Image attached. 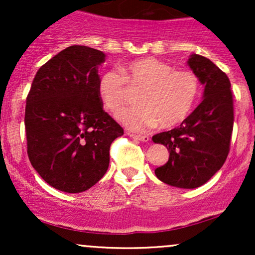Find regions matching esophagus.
I'll return each instance as SVG.
<instances>
[{
	"mask_svg": "<svg viewBox=\"0 0 255 255\" xmlns=\"http://www.w3.org/2000/svg\"><path fill=\"white\" fill-rule=\"evenodd\" d=\"M128 134H129V136L133 137V139L140 140V141H144V142L150 141V137L147 135H140V134H133V133H128Z\"/></svg>",
	"mask_w": 255,
	"mask_h": 255,
	"instance_id": "1",
	"label": "esophagus"
}]
</instances>
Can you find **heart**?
<instances>
[{"mask_svg":"<svg viewBox=\"0 0 255 255\" xmlns=\"http://www.w3.org/2000/svg\"><path fill=\"white\" fill-rule=\"evenodd\" d=\"M130 90H140V105L122 111L119 120L131 130L176 127L189 116L200 96V80L189 69L152 57L137 58L121 68L101 74L97 91L101 103L114 115L124 109Z\"/></svg>","mask_w":255,"mask_h":255,"instance_id":"obj_1","label":"heart"}]
</instances>
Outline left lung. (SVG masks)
<instances>
[{
	"label": "left lung",
	"mask_w": 255,
	"mask_h": 255,
	"mask_svg": "<svg viewBox=\"0 0 255 255\" xmlns=\"http://www.w3.org/2000/svg\"><path fill=\"white\" fill-rule=\"evenodd\" d=\"M188 66L205 85L204 99L180 127L152 136L169 150L154 170L162 182L178 188L203 186L224 164L230 151L234 101L229 78L209 58L193 54Z\"/></svg>",
	"instance_id": "8db88e82"
}]
</instances>
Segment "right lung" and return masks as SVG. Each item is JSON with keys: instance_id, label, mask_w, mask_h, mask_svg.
<instances>
[{"instance_id": "obj_1", "label": "right lung", "mask_w": 255, "mask_h": 255, "mask_svg": "<svg viewBox=\"0 0 255 255\" xmlns=\"http://www.w3.org/2000/svg\"><path fill=\"white\" fill-rule=\"evenodd\" d=\"M104 60L97 49L68 46L38 69L26 98L28 159L58 191L95 186L108 170L111 142L124 134L98 97Z\"/></svg>"}]
</instances>
